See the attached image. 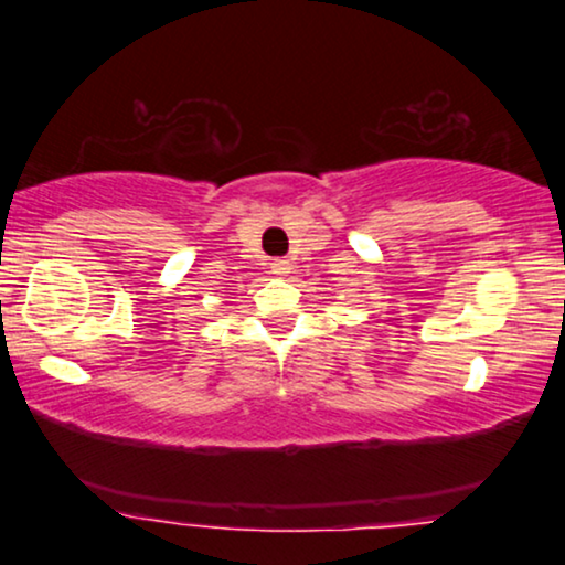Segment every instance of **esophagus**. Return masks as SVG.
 <instances>
[{"label": "esophagus", "mask_w": 565, "mask_h": 565, "mask_svg": "<svg viewBox=\"0 0 565 565\" xmlns=\"http://www.w3.org/2000/svg\"><path fill=\"white\" fill-rule=\"evenodd\" d=\"M269 269H273V275L282 277V275L290 273V262L288 259H273V262H269Z\"/></svg>", "instance_id": "esophagus-1"}]
</instances>
